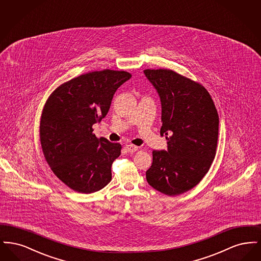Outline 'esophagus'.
Returning <instances> with one entry per match:
<instances>
[{
  "mask_svg": "<svg viewBox=\"0 0 261 261\" xmlns=\"http://www.w3.org/2000/svg\"><path fill=\"white\" fill-rule=\"evenodd\" d=\"M126 149L128 152H135L139 149V148L134 145H126Z\"/></svg>",
  "mask_w": 261,
  "mask_h": 261,
  "instance_id": "obj_1",
  "label": "esophagus"
}]
</instances>
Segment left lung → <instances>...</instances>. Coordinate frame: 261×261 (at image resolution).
Instances as JSON below:
<instances>
[{
	"mask_svg": "<svg viewBox=\"0 0 261 261\" xmlns=\"http://www.w3.org/2000/svg\"><path fill=\"white\" fill-rule=\"evenodd\" d=\"M162 105L161 135L167 149L153 150L146 172L150 186L177 196L199 184L210 170L218 140V113L206 89L169 69H146Z\"/></svg>",
	"mask_w": 261,
	"mask_h": 261,
	"instance_id": "1",
	"label": "left lung"
}]
</instances>
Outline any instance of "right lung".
Here are the masks:
<instances>
[{"label":"right lung","instance_id":"obj_1","mask_svg":"<svg viewBox=\"0 0 261 261\" xmlns=\"http://www.w3.org/2000/svg\"><path fill=\"white\" fill-rule=\"evenodd\" d=\"M131 74L101 70L80 75L57 88L47 100L40 124L41 145L57 177L78 193L101 190L112 180L120 144L93 134L110 111L116 90Z\"/></svg>","mask_w":261,"mask_h":261}]
</instances>
